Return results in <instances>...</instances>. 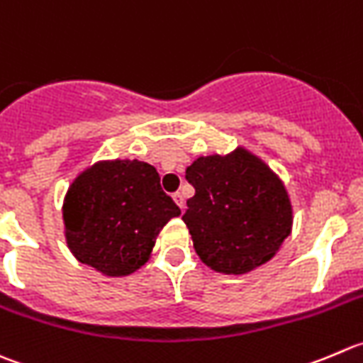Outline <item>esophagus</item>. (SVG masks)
Instances as JSON below:
<instances>
[{"label": "esophagus", "mask_w": 363, "mask_h": 363, "mask_svg": "<svg viewBox=\"0 0 363 363\" xmlns=\"http://www.w3.org/2000/svg\"><path fill=\"white\" fill-rule=\"evenodd\" d=\"M173 199H174V203H177L178 206H180V210L183 211V208H185V199H183L182 192H174L173 194Z\"/></svg>", "instance_id": "34e87169"}]
</instances>
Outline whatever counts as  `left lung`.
I'll return each mask as SVG.
<instances>
[{
  "mask_svg": "<svg viewBox=\"0 0 363 363\" xmlns=\"http://www.w3.org/2000/svg\"><path fill=\"white\" fill-rule=\"evenodd\" d=\"M196 189L183 222L199 259L211 270L243 275L268 263L293 228L286 185L243 146L197 157L185 171Z\"/></svg>",
  "mask_w": 363,
  "mask_h": 363,
  "instance_id": "8db88e82",
  "label": "left lung"
}]
</instances>
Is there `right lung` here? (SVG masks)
Returning <instances> with one entry per match:
<instances>
[{
	"mask_svg": "<svg viewBox=\"0 0 363 363\" xmlns=\"http://www.w3.org/2000/svg\"><path fill=\"white\" fill-rule=\"evenodd\" d=\"M65 240L75 259L107 277L148 263L157 236L182 213L150 164L99 160L74 178L63 199Z\"/></svg>",
	"mask_w": 363,
	"mask_h": 363,
	"instance_id": "1",
	"label": "right lung"
}]
</instances>
